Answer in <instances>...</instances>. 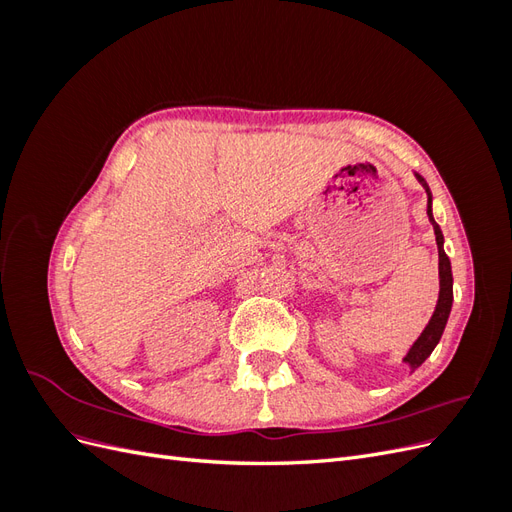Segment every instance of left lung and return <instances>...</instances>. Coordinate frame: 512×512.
Returning <instances> with one entry per match:
<instances>
[{
	"label": "left lung",
	"mask_w": 512,
	"mask_h": 512,
	"mask_svg": "<svg viewBox=\"0 0 512 512\" xmlns=\"http://www.w3.org/2000/svg\"><path fill=\"white\" fill-rule=\"evenodd\" d=\"M418 181H421L425 185V190L429 194V188L427 183L423 181L421 175H416ZM427 215L429 220L433 224V230H436V241H438V256H440V299H438V305H436V312H433L429 324L425 327V331L421 333V337L416 339L414 346L410 348L408 356H406V363L416 369L421 367L425 363L427 356L433 352V348L438 346L440 337L444 333V327H446V320H448V314H451V305H453V273H451V260H448V256L444 254L442 250V230L440 226L433 222L431 218V194H429V200H427Z\"/></svg>",
	"instance_id": "1"
}]
</instances>
